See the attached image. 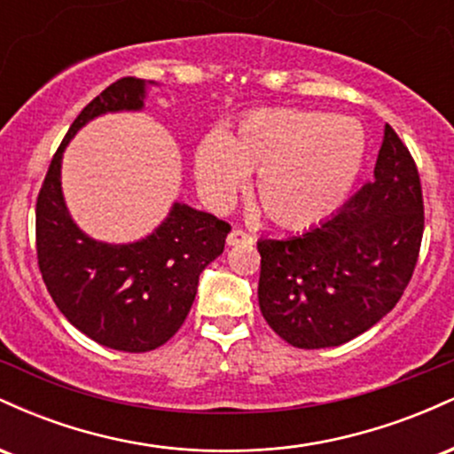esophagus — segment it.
<instances>
[{"label":"esophagus","mask_w":454,"mask_h":454,"mask_svg":"<svg viewBox=\"0 0 454 454\" xmlns=\"http://www.w3.org/2000/svg\"><path fill=\"white\" fill-rule=\"evenodd\" d=\"M252 234H247L245 231H239V228H234V231L228 232L226 237V243L228 245H241V243H252Z\"/></svg>","instance_id":"obj_1"}]
</instances>
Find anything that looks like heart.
Wrapping results in <instances>:
<instances>
[{
    "instance_id": "1",
    "label": "heart",
    "mask_w": 454,
    "mask_h": 454,
    "mask_svg": "<svg viewBox=\"0 0 454 454\" xmlns=\"http://www.w3.org/2000/svg\"><path fill=\"white\" fill-rule=\"evenodd\" d=\"M367 137L346 114L275 108L239 121L234 132H209L194 151L200 194L228 207L254 176L252 198L275 226L303 231L346 202L363 168Z\"/></svg>"
}]
</instances>
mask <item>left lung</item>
Wrapping results in <instances>:
<instances>
[{
    "label": "left lung",
    "mask_w": 454,
    "mask_h": 454,
    "mask_svg": "<svg viewBox=\"0 0 454 454\" xmlns=\"http://www.w3.org/2000/svg\"><path fill=\"white\" fill-rule=\"evenodd\" d=\"M423 228L419 170L387 123L373 179L335 215L301 234L258 241L264 320L305 350L354 340L397 305Z\"/></svg>",
    "instance_id": "1"
}]
</instances>
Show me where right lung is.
I'll return each mask as SVG.
<instances>
[{
	"label": "right lung",
	"instance_id": "1",
	"mask_svg": "<svg viewBox=\"0 0 454 454\" xmlns=\"http://www.w3.org/2000/svg\"><path fill=\"white\" fill-rule=\"evenodd\" d=\"M153 81L119 78L82 108L67 129L35 202V249L55 305L100 346L149 352L179 331L194 303L198 278L223 252L231 226L175 202L153 232L134 243L91 239L72 220L61 190V160L74 134L106 113L143 111Z\"/></svg>",
	"mask_w": 454,
	"mask_h": 454
}]
</instances>
